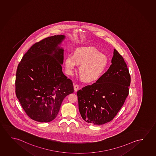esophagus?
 I'll use <instances>...</instances> for the list:
<instances>
[{
  "label": "esophagus",
  "mask_w": 156,
  "mask_h": 156,
  "mask_svg": "<svg viewBox=\"0 0 156 156\" xmlns=\"http://www.w3.org/2000/svg\"><path fill=\"white\" fill-rule=\"evenodd\" d=\"M79 89V85L78 84H74V90L75 91H78V90Z\"/></svg>",
  "instance_id": "34e87169"
}]
</instances>
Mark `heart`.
Instances as JSON below:
<instances>
[{"instance_id":"1","label":"heart","mask_w":156,"mask_h":156,"mask_svg":"<svg viewBox=\"0 0 156 156\" xmlns=\"http://www.w3.org/2000/svg\"><path fill=\"white\" fill-rule=\"evenodd\" d=\"M66 72L72 74L77 65L82 79L87 82L99 79L108 64V58L94 47H83L77 48L74 55L69 54L65 59Z\"/></svg>"}]
</instances>
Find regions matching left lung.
Listing matches in <instances>:
<instances>
[{"mask_svg": "<svg viewBox=\"0 0 156 156\" xmlns=\"http://www.w3.org/2000/svg\"><path fill=\"white\" fill-rule=\"evenodd\" d=\"M111 62L108 71L95 83L77 92L80 113L90 124L100 125L112 120L129 93V71L115 49Z\"/></svg>", "mask_w": 156, "mask_h": 156, "instance_id": "8db88e82", "label": "left lung"}]
</instances>
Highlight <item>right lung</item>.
Listing matches in <instances>:
<instances>
[{
  "label": "right lung",
  "mask_w": 156,
  "mask_h": 156,
  "mask_svg": "<svg viewBox=\"0 0 156 156\" xmlns=\"http://www.w3.org/2000/svg\"><path fill=\"white\" fill-rule=\"evenodd\" d=\"M64 35L51 36L32 46L19 62L16 94L27 115L38 122L55 118L63 99L74 91L72 81L62 73Z\"/></svg>",
  "instance_id": "right-lung-1"
}]
</instances>
